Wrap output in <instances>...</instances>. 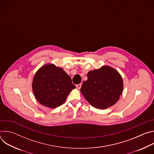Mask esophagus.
Here are the masks:
<instances>
[{"instance_id": "esophagus-1", "label": "esophagus", "mask_w": 154, "mask_h": 154, "mask_svg": "<svg viewBox=\"0 0 154 154\" xmlns=\"http://www.w3.org/2000/svg\"><path fill=\"white\" fill-rule=\"evenodd\" d=\"M81 86H82V84H81V83H80V84H78V85H76V87L78 89H80Z\"/></svg>"}]
</instances>
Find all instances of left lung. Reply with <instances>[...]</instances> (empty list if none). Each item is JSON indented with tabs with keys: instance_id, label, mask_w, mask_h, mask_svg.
Instances as JSON below:
<instances>
[{
	"instance_id": "obj_1",
	"label": "left lung",
	"mask_w": 154,
	"mask_h": 154,
	"mask_svg": "<svg viewBox=\"0 0 154 154\" xmlns=\"http://www.w3.org/2000/svg\"><path fill=\"white\" fill-rule=\"evenodd\" d=\"M83 82L80 91L93 106L105 109L115 104L123 91V81L119 73L108 66L90 71Z\"/></svg>"
}]
</instances>
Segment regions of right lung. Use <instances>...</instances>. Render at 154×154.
Returning <instances> with one entry per match:
<instances>
[{"instance_id": "obj_1", "label": "right lung", "mask_w": 154, "mask_h": 154, "mask_svg": "<svg viewBox=\"0 0 154 154\" xmlns=\"http://www.w3.org/2000/svg\"><path fill=\"white\" fill-rule=\"evenodd\" d=\"M75 88L71 77L63 68L53 64H46L39 69L32 82L36 99L41 105L51 108L63 104Z\"/></svg>"}]
</instances>
